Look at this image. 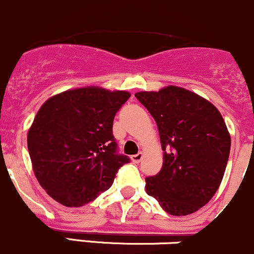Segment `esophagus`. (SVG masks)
Returning a JSON list of instances; mask_svg holds the SVG:
<instances>
[{
  "label": "esophagus",
  "mask_w": 254,
  "mask_h": 254,
  "mask_svg": "<svg viewBox=\"0 0 254 254\" xmlns=\"http://www.w3.org/2000/svg\"><path fill=\"white\" fill-rule=\"evenodd\" d=\"M141 159H142V153H137V154H134V156H131V161L134 163L141 162Z\"/></svg>",
  "instance_id": "obj_1"
}]
</instances>
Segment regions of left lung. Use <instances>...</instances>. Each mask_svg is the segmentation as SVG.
<instances>
[{"label":"left lung","instance_id":"1","mask_svg":"<svg viewBox=\"0 0 254 254\" xmlns=\"http://www.w3.org/2000/svg\"><path fill=\"white\" fill-rule=\"evenodd\" d=\"M157 123L163 165L146 178L147 194L172 215H188L217 192L230 154L231 140L219 111L201 96L176 86L137 92Z\"/></svg>","mask_w":254,"mask_h":254}]
</instances>
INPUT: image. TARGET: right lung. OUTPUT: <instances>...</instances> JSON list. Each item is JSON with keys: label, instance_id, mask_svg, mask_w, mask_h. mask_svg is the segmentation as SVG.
Instances as JSON below:
<instances>
[{"label": "right lung", "instance_id": "obj_1", "mask_svg": "<svg viewBox=\"0 0 254 254\" xmlns=\"http://www.w3.org/2000/svg\"><path fill=\"white\" fill-rule=\"evenodd\" d=\"M127 91L68 90L47 100L28 132L34 173L47 193L65 207H81L108 190L130 158L113 135Z\"/></svg>", "mask_w": 254, "mask_h": 254}]
</instances>
